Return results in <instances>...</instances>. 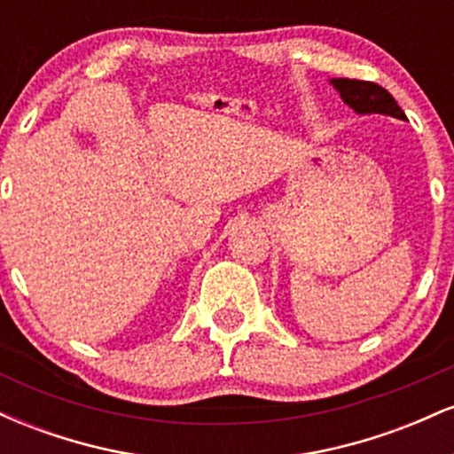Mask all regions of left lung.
Returning <instances> with one entry per match:
<instances>
[{
    "instance_id": "8db88e82",
    "label": "left lung",
    "mask_w": 454,
    "mask_h": 454,
    "mask_svg": "<svg viewBox=\"0 0 454 454\" xmlns=\"http://www.w3.org/2000/svg\"><path fill=\"white\" fill-rule=\"evenodd\" d=\"M331 85L340 91L341 100L358 114H388L395 119H405L395 98L380 87L378 82L356 81V78H331Z\"/></svg>"
}]
</instances>
